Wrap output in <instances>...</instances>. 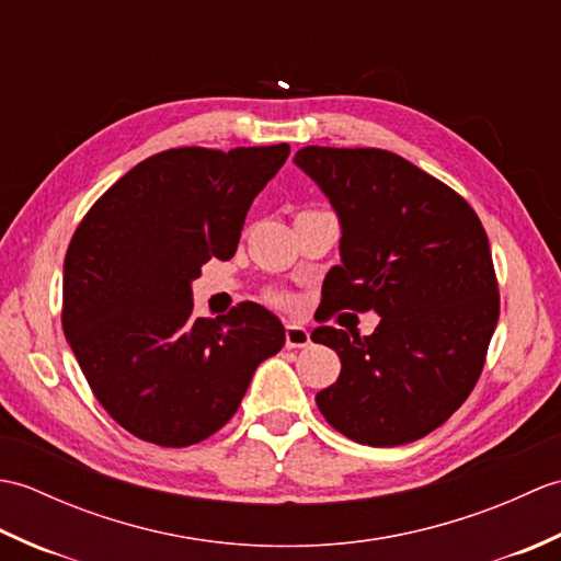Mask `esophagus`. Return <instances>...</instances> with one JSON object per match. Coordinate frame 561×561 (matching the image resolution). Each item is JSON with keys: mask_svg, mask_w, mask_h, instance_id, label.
<instances>
[{"mask_svg": "<svg viewBox=\"0 0 561 561\" xmlns=\"http://www.w3.org/2000/svg\"><path fill=\"white\" fill-rule=\"evenodd\" d=\"M284 342H287L289 350L308 347V342H311V332L301 325H287L284 328Z\"/></svg>", "mask_w": 561, "mask_h": 561, "instance_id": "1", "label": "esophagus"}]
</instances>
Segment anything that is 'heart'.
Listing matches in <instances>:
<instances>
[{
    "label": "heart",
    "instance_id": "heart-1",
    "mask_svg": "<svg viewBox=\"0 0 561 561\" xmlns=\"http://www.w3.org/2000/svg\"><path fill=\"white\" fill-rule=\"evenodd\" d=\"M272 301H274V304H279V306H284V304H289V299H287V296H282V294H274V296H272Z\"/></svg>",
    "mask_w": 561,
    "mask_h": 561
}]
</instances>
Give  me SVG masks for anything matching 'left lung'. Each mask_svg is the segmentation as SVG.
<instances>
[{"mask_svg": "<svg viewBox=\"0 0 561 561\" xmlns=\"http://www.w3.org/2000/svg\"><path fill=\"white\" fill-rule=\"evenodd\" d=\"M294 161L342 224L323 320L380 316L368 337L313 330L342 362L340 378L316 396L318 410L356 444H410L444 424L482 374L499 320L484 226L456 190L392 151L304 147Z\"/></svg>", "mask_w": 561, "mask_h": 561, "instance_id": "1", "label": "left lung"}]
</instances>
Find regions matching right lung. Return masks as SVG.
Segmentation results:
<instances>
[{"instance_id": "obj_1", "label": "right lung", "mask_w": 561, "mask_h": 561, "mask_svg": "<svg viewBox=\"0 0 561 561\" xmlns=\"http://www.w3.org/2000/svg\"><path fill=\"white\" fill-rule=\"evenodd\" d=\"M289 145L181 147L137 163L93 202L65 255L62 330L93 396L129 434L193 446L231 420L257 364L284 347L277 316L238 304L207 320L190 282L229 260Z\"/></svg>"}]
</instances>
